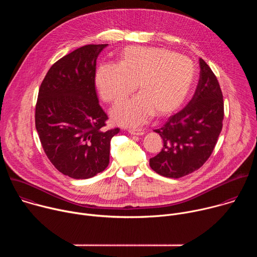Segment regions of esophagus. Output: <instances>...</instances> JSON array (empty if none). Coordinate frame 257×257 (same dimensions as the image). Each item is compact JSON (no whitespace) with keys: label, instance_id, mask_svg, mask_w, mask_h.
<instances>
[{"label":"esophagus","instance_id":"1","mask_svg":"<svg viewBox=\"0 0 257 257\" xmlns=\"http://www.w3.org/2000/svg\"><path fill=\"white\" fill-rule=\"evenodd\" d=\"M128 132L132 135H137V136H140V135L144 134V131L141 130V129H129Z\"/></svg>","mask_w":257,"mask_h":257}]
</instances>
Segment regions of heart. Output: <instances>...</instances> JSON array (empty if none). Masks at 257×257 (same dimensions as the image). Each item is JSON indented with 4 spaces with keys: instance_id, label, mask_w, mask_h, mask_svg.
<instances>
[{
    "instance_id": "obj_1",
    "label": "heart",
    "mask_w": 257,
    "mask_h": 257,
    "mask_svg": "<svg viewBox=\"0 0 257 257\" xmlns=\"http://www.w3.org/2000/svg\"><path fill=\"white\" fill-rule=\"evenodd\" d=\"M195 80V67L186 57L165 49L131 46L119 65L98 67L95 84L103 100L118 103L136 88L140 95L112 109L114 122L137 127L155 115L164 118L184 103Z\"/></svg>"
}]
</instances>
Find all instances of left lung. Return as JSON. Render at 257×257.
Masks as SVG:
<instances>
[{
  "instance_id": "1",
  "label": "left lung",
  "mask_w": 257,
  "mask_h": 257,
  "mask_svg": "<svg viewBox=\"0 0 257 257\" xmlns=\"http://www.w3.org/2000/svg\"><path fill=\"white\" fill-rule=\"evenodd\" d=\"M200 75L196 90L180 112L156 129L163 150L150 160L151 168L167 178H180L198 170L213 152L223 128L224 99L209 66L199 59Z\"/></svg>"
}]
</instances>
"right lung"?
Masks as SVG:
<instances>
[{
    "instance_id": "1",
    "label": "right lung",
    "mask_w": 257,
    "mask_h": 257,
    "mask_svg": "<svg viewBox=\"0 0 257 257\" xmlns=\"http://www.w3.org/2000/svg\"><path fill=\"white\" fill-rule=\"evenodd\" d=\"M107 45H87L48 71L35 105V128L54 167L73 179H88L109 162V143L119 128L105 130L106 114L95 90V66Z\"/></svg>"
}]
</instances>
